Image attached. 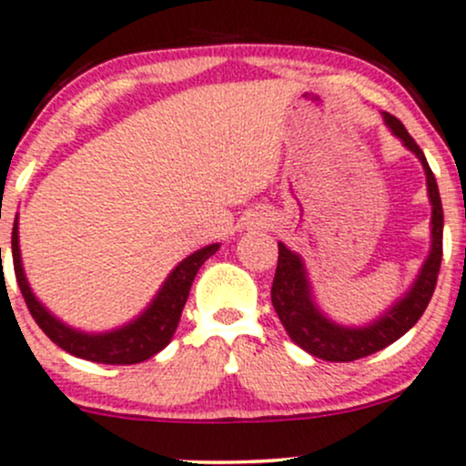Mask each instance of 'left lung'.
I'll list each match as a JSON object with an SVG mask.
<instances>
[{
	"label": "left lung",
	"mask_w": 466,
	"mask_h": 466,
	"mask_svg": "<svg viewBox=\"0 0 466 466\" xmlns=\"http://www.w3.org/2000/svg\"><path fill=\"white\" fill-rule=\"evenodd\" d=\"M381 117L390 134L400 138L401 145L413 151L415 158L422 163L431 203V249L418 277L398 301L390 303L377 319L366 326H344V323L330 319L319 308L303 258L292 252L286 243H279V263L272 281V306L290 339L306 352L326 361H355L360 357L386 349L401 335H406L427 310L435 290V281H438L440 263H442L444 214L433 171H431L422 149L415 145V140L410 138L398 117L390 114H381Z\"/></svg>",
	"instance_id": "obj_1"
}]
</instances>
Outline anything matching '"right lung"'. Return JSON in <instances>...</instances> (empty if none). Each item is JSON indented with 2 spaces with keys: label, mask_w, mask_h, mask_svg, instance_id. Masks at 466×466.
I'll list each match as a JSON object with an SVG mask.
<instances>
[{
  "label": "right lung",
  "mask_w": 466,
  "mask_h": 466,
  "mask_svg": "<svg viewBox=\"0 0 466 466\" xmlns=\"http://www.w3.org/2000/svg\"><path fill=\"white\" fill-rule=\"evenodd\" d=\"M13 266L15 277H17V286L22 290L24 301H26L28 310H31L33 319L42 328L44 335L60 346L62 350L71 352V355L80 357V360L97 361V364H140V361L149 360L156 352H160L169 344L174 337L176 328H178L180 312H183L185 301L189 297V288H192L196 272L198 268L212 257L220 248L218 243L205 246L189 254L187 258L178 263L169 277L165 279L160 290L151 299L149 306L140 312L136 319H131L125 326L114 328L106 332H85L77 328L68 326L53 315L46 306L35 297L31 290L26 274L22 266V252H19V217H15L13 223ZM2 254V248H0Z\"/></svg>",
  "instance_id": "add662e5"
}]
</instances>
